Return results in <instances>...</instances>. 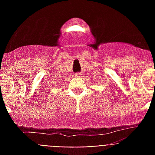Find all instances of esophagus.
<instances>
[{
  "mask_svg": "<svg viewBox=\"0 0 155 155\" xmlns=\"http://www.w3.org/2000/svg\"><path fill=\"white\" fill-rule=\"evenodd\" d=\"M75 76L77 78H80L82 76V75H81V73H76V74H75Z\"/></svg>",
  "mask_w": 155,
  "mask_h": 155,
  "instance_id": "34e87169",
  "label": "esophagus"
}]
</instances>
